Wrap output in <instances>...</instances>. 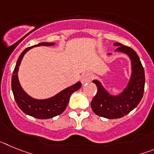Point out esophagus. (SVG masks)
<instances>
[{
    "instance_id": "obj_1",
    "label": "esophagus",
    "mask_w": 154,
    "mask_h": 154,
    "mask_svg": "<svg viewBox=\"0 0 154 154\" xmlns=\"http://www.w3.org/2000/svg\"><path fill=\"white\" fill-rule=\"evenodd\" d=\"M91 80V75L89 73H85L82 75L81 77V82L82 84H85L87 82H89Z\"/></svg>"
}]
</instances>
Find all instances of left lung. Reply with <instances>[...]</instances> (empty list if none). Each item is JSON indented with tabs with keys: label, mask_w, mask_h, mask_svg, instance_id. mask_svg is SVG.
Masks as SVG:
<instances>
[{
	"label": "left lung",
	"mask_w": 154,
	"mask_h": 154,
	"mask_svg": "<svg viewBox=\"0 0 154 154\" xmlns=\"http://www.w3.org/2000/svg\"><path fill=\"white\" fill-rule=\"evenodd\" d=\"M115 52L129 57L131 63V75L127 85L117 95H112L98 79L92 80L97 86V93L91 102V108L96 115L107 119H118L126 116L138 106L143 98L145 74L140 58L133 48L116 42ZM112 54H108V56Z\"/></svg>",
	"instance_id": "1"
}]
</instances>
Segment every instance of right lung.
<instances>
[{"instance_id": "obj_1", "label": "right lung", "mask_w": 154, "mask_h": 154, "mask_svg": "<svg viewBox=\"0 0 154 154\" xmlns=\"http://www.w3.org/2000/svg\"><path fill=\"white\" fill-rule=\"evenodd\" d=\"M52 46L55 43L42 42L36 45L27 48L21 53L16 63L11 79V88L17 106L25 114L37 119H50L60 115L64 112L69 102L71 95L81 88L82 83L77 82L75 84L67 87L66 89L58 92L50 98L44 99H38L29 96L21 87L18 79L19 66L21 65L23 57L32 48L38 46Z\"/></svg>"}]
</instances>
